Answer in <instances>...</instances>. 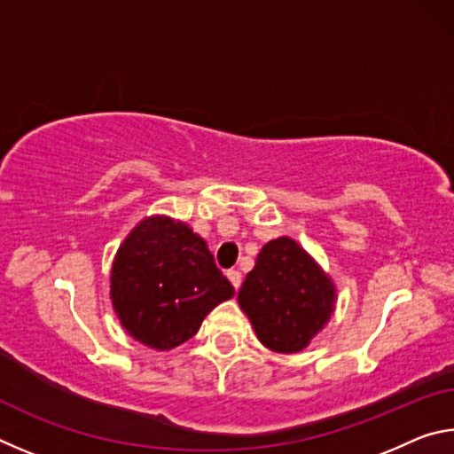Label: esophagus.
<instances>
[{
  "instance_id": "34e87169",
  "label": "esophagus",
  "mask_w": 454,
  "mask_h": 454,
  "mask_svg": "<svg viewBox=\"0 0 454 454\" xmlns=\"http://www.w3.org/2000/svg\"><path fill=\"white\" fill-rule=\"evenodd\" d=\"M226 276H228V280L232 282V286H234L236 290L240 288V284H242V274H240V272H238V270H228Z\"/></svg>"
}]
</instances>
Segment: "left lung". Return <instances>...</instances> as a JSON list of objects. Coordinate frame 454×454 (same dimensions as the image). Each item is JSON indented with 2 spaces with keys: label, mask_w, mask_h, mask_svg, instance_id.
<instances>
[{
  "label": "left lung",
  "mask_w": 454,
  "mask_h": 454,
  "mask_svg": "<svg viewBox=\"0 0 454 454\" xmlns=\"http://www.w3.org/2000/svg\"><path fill=\"white\" fill-rule=\"evenodd\" d=\"M260 342L274 352H298L334 310V286L292 238L268 242L238 292Z\"/></svg>",
  "instance_id": "obj_1"
}]
</instances>
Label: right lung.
<instances>
[{
    "label": "right lung",
    "mask_w": 454,
    "mask_h": 454,
    "mask_svg": "<svg viewBox=\"0 0 454 454\" xmlns=\"http://www.w3.org/2000/svg\"><path fill=\"white\" fill-rule=\"evenodd\" d=\"M232 296L202 238L164 216L140 222L112 268L114 310L129 336L150 348L186 342L206 314Z\"/></svg>",
    "instance_id": "add662e5"
}]
</instances>
